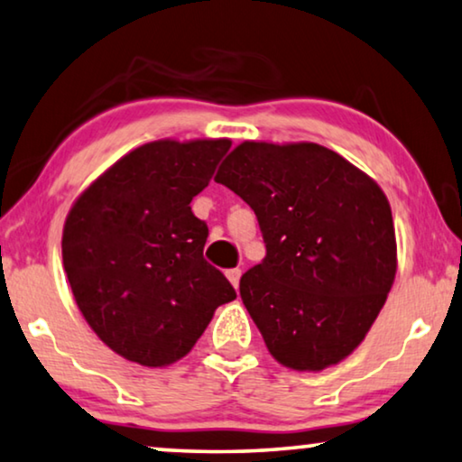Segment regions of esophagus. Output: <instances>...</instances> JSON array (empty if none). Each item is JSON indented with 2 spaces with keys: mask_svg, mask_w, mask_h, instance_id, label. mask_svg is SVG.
Instances as JSON below:
<instances>
[{
  "mask_svg": "<svg viewBox=\"0 0 462 462\" xmlns=\"http://www.w3.org/2000/svg\"><path fill=\"white\" fill-rule=\"evenodd\" d=\"M226 279H229L231 285L237 290L239 279H242V271H239V269H229V271H226Z\"/></svg>",
  "mask_w": 462,
  "mask_h": 462,
  "instance_id": "obj_1",
  "label": "esophagus"
}]
</instances>
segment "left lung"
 Listing matches in <instances>:
<instances>
[{"label":"left lung","mask_w":462,"mask_h":462,"mask_svg":"<svg viewBox=\"0 0 462 462\" xmlns=\"http://www.w3.org/2000/svg\"><path fill=\"white\" fill-rule=\"evenodd\" d=\"M215 181L254 210L266 245L239 293L269 352L320 371L363 342L396 275L392 208L379 185L317 143L245 142Z\"/></svg>","instance_id":"left-lung-1"}]
</instances>
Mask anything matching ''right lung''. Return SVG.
<instances>
[{
	"label": "right lung",
	"mask_w": 462,
	"mask_h": 462,
	"mask_svg": "<svg viewBox=\"0 0 462 462\" xmlns=\"http://www.w3.org/2000/svg\"><path fill=\"white\" fill-rule=\"evenodd\" d=\"M229 148V139L145 143L69 212L62 260L72 296L97 337L126 360L175 363L218 306L237 298L204 258L208 225L191 212Z\"/></svg>",
	"instance_id": "obj_1"
}]
</instances>
